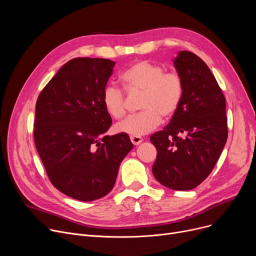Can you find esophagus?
Here are the masks:
<instances>
[{
  "instance_id": "34e87169",
  "label": "esophagus",
  "mask_w": 256,
  "mask_h": 256,
  "mask_svg": "<svg viewBox=\"0 0 256 256\" xmlns=\"http://www.w3.org/2000/svg\"><path fill=\"white\" fill-rule=\"evenodd\" d=\"M130 141L134 145H139L143 141V139L140 136H130Z\"/></svg>"
}]
</instances>
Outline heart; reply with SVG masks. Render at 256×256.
I'll use <instances>...</instances> for the list:
<instances>
[{"label":"heart","instance_id":"b5f03b06","mask_svg":"<svg viewBox=\"0 0 256 256\" xmlns=\"http://www.w3.org/2000/svg\"><path fill=\"white\" fill-rule=\"evenodd\" d=\"M126 90L141 94V113L117 124V130L132 136L146 135L158 126L162 116L171 118L176 113L184 98V85L176 72H165L163 66L147 60L132 64L120 76ZM104 110L111 117L121 119L126 115L124 92L115 85L104 87L102 96Z\"/></svg>","mask_w":256,"mask_h":256}]
</instances>
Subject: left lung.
<instances>
[{"instance_id": "obj_1", "label": "left lung", "mask_w": 256, "mask_h": 256, "mask_svg": "<svg viewBox=\"0 0 256 256\" xmlns=\"http://www.w3.org/2000/svg\"><path fill=\"white\" fill-rule=\"evenodd\" d=\"M173 61L184 80V98L169 124L150 137L158 150L152 173L169 189L188 191L210 176L224 148L226 104L202 59L182 50Z\"/></svg>"}]
</instances>
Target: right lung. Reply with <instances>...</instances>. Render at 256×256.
<instances>
[{
  "instance_id": "obj_1",
  "label": "right lung",
  "mask_w": 256,
  "mask_h": 256,
  "mask_svg": "<svg viewBox=\"0 0 256 256\" xmlns=\"http://www.w3.org/2000/svg\"><path fill=\"white\" fill-rule=\"evenodd\" d=\"M114 61L74 58L40 92L34 141L48 176L63 194L92 201L109 193L119 165L134 148L126 132L106 136L112 118L102 96Z\"/></svg>"
}]
</instances>
